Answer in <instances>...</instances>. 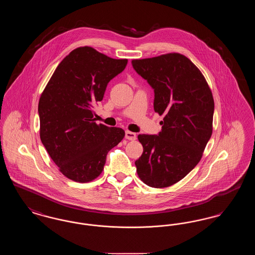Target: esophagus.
Instances as JSON below:
<instances>
[{
	"label": "esophagus",
	"instance_id": "1",
	"mask_svg": "<svg viewBox=\"0 0 255 255\" xmlns=\"http://www.w3.org/2000/svg\"><path fill=\"white\" fill-rule=\"evenodd\" d=\"M125 137L129 140H134L136 138V134L133 133V132H130V131H126L125 132Z\"/></svg>",
	"mask_w": 255,
	"mask_h": 255
}]
</instances>
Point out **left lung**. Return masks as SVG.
<instances>
[{
  "label": "left lung",
  "instance_id": "8db88e82",
  "mask_svg": "<svg viewBox=\"0 0 255 255\" xmlns=\"http://www.w3.org/2000/svg\"><path fill=\"white\" fill-rule=\"evenodd\" d=\"M132 65L154 89V110L163 116L158 135H137L143 153L134 161L136 172L148 186L168 187L203 157L212 134L214 99L203 73L181 53L133 59Z\"/></svg>",
  "mask_w": 255,
  "mask_h": 255
}]
</instances>
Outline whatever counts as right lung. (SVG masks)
I'll list each match as a JSON object with an SVG mask.
<instances>
[{
	"label": "right lung",
	"mask_w": 255,
	"mask_h": 255,
	"mask_svg": "<svg viewBox=\"0 0 255 255\" xmlns=\"http://www.w3.org/2000/svg\"><path fill=\"white\" fill-rule=\"evenodd\" d=\"M127 59H114L91 47L71 51L55 69L38 104L40 138L61 173L76 182L97 179L122 128L97 124L94 105Z\"/></svg>",
	"instance_id": "1"
}]
</instances>
